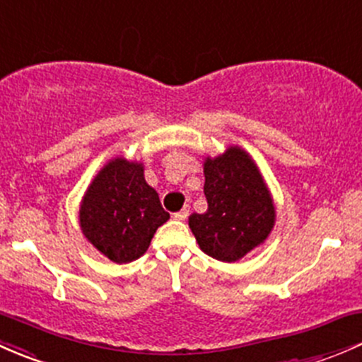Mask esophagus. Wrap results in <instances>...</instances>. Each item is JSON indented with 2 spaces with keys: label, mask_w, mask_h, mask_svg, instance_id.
<instances>
[{
  "label": "esophagus",
  "mask_w": 362,
  "mask_h": 362,
  "mask_svg": "<svg viewBox=\"0 0 362 362\" xmlns=\"http://www.w3.org/2000/svg\"><path fill=\"white\" fill-rule=\"evenodd\" d=\"M188 214H189V207L186 206V207H182L180 212H176V214H174V218L180 219V221H185V219L188 218Z\"/></svg>",
  "instance_id": "esophagus-1"
}]
</instances>
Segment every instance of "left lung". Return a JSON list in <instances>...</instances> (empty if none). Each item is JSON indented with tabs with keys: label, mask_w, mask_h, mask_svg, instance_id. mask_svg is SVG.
Wrapping results in <instances>:
<instances>
[{
	"label": "left lung",
	"mask_w": 362,
	"mask_h": 362,
	"mask_svg": "<svg viewBox=\"0 0 362 362\" xmlns=\"http://www.w3.org/2000/svg\"><path fill=\"white\" fill-rule=\"evenodd\" d=\"M207 211L188 219L200 249L233 263L258 247L275 225V207L255 160L238 146L204 162Z\"/></svg>",
	"instance_id": "8db88e82"
}]
</instances>
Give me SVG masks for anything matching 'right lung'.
Segmentation results:
<instances>
[{"label":"right lung","instance_id":"right-lung-1","mask_svg":"<svg viewBox=\"0 0 362 362\" xmlns=\"http://www.w3.org/2000/svg\"><path fill=\"white\" fill-rule=\"evenodd\" d=\"M169 219L144 167L124 156L110 160L85 192L80 226L87 240L115 263H130L150 247L156 228Z\"/></svg>","mask_w":362,"mask_h":362}]
</instances>
